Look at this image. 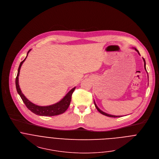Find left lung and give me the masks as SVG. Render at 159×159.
<instances>
[{
	"mask_svg": "<svg viewBox=\"0 0 159 159\" xmlns=\"http://www.w3.org/2000/svg\"><path fill=\"white\" fill-rule=\"evenodd\" d=\"M135 50L139 53V54L140 55V54H139V52L138 51V50H137L135 48ZM143 62H144V68H145V69L146 70V67H145V59L143 58ZM94 104H95V107H96V109H97V111L100 113V114H103V115H104V116H107V117H120V116H112V115H110V114H107V113H105V112H103V111H102L100 109H98V107L97 106V105L95 104V102H94ZM122 117V116H121Z\"/></svg>",
	"mask_w": 159,
	"mask_h": 159,
	"instance_id": "8db88e82",
	"label": "left lung"
}]
</instances>
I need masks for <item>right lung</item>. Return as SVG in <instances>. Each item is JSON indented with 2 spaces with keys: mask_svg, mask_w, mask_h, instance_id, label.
<instances>
[{
  "mask_svg": "<svg viewBox=\"0 0 159 159\" xmlns=\"http://www.w3.org/2000/svg\"><path fill=\"white\" fill-rule=\"evenodd\" d=\"M30 50H29L27 52V54L25 59L22 61L19 65V69H18V72L17 75L16 79V89L18 93L20 96L22 101L26 105V107L33 113H34L36 115L38 116H57L62 114L64 113L68 107L70 105V103L71 101V97L75 89V87L73 88L72 90H70L67 94L59 102L53 104L51 105H48V106H39V105H35L34 103H32L30 102L25 96L22 93V91L20 89L19 85V72L20 70V67L23 64V62L25 61L26 59L29 52Z\"/></svg>",
  "mask_w": 159,
  "mask_h": 159,
  "instance_id": "1",
  "label": "right lung"
}]
</instances>
